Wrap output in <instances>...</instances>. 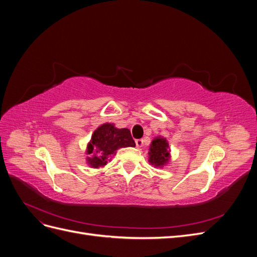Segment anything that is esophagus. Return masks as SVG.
I'll return each instance as SVG.
<instances>
[{
  "label": "esophagus",
  "instance_id": "esophagus-1",
  "mask_svg": "<svg viewBox=\"0 0 257 257\" xmlns=\"http://www.w3.org/2000/svg\"><path fill=\"white\" fill-rule=\"evenodd\" d=\"M135 144H136V146H137L138 148H141V147H143V145H144V141H143V139H136Z\"/></svg>",
  "mask_w": 257,
  "mask_h": 257
}]
</instances>
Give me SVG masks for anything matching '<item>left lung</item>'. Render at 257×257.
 <instances>
[{
  "mask_svg": "<svg viewBox=\"0 0 257 257\" xmlns=\"http://www.w3.org/2000/svg\"><path fill=\"white\" fill-rule=\"evenodd\" d=\"M169 146L166 138L164 137H155L149 148V162L150 164L154 165L155 167H163L166 165L169 159Z\"/></svg>",
  "mask_w": 257,
  "mask_h": 257,
  "instance_id": "1",
  "label": "left lung"
}]
</instances>
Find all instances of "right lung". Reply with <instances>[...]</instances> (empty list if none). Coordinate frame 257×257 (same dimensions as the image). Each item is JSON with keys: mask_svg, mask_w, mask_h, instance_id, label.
<instances>
[{"mask_svg": "<svg viewBox=\"0 0 257 257\" xmlns=\"http://www.w3.org/2000/svg\"><path fill=\"white\" fill-rule=\"evenodd\" d=\"M135 147L128 128H116L112 123H105L98 126L92 134L87 147V163L92 168L104 167L108 158L114 155L120 148Z\"/></svg>", "mask_w": 257, "mask_h": 257, "instance_id": "1", "label": "right lung"}]
</instances>
